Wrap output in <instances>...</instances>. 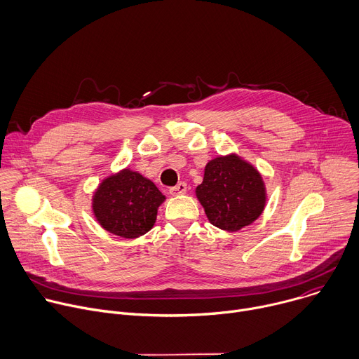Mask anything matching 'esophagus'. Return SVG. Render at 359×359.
<instances>
[{
	"instance_id": "esophagus-1",
	"label": "esophagus",
	"mask_w": 359,
	"mask_h": 359,
	"mask_svg": "<svg viewBox=\"0 0 359 359\" xmlns=\"http://www.w3.org/2000/svg\"><path fill=\"white\" fill-rule=\"evenodd\" d=\"M186 190H187V184H186V183H179V184L170 187V189H169V193H170L172 196H179V194H184Z\"/></svg>"
}]
</instances>
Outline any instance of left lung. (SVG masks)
Masks as SVG:
<instances>
[{
	"mask_svg": "<svg viewBox=\"0 0 359 359\" xmlns=\"http://www.w3.org/2000/svg\"><path fill=\"white\" fill-rule=\"evenodd\" d=\"M196 197L213 226L238 231L262 216L267 190L257 169L237 153H229L208 162Z\"/></svg>",
	"mask_w": 359,
	"mask_h": 359,
	"instance_id": "left-lung-1",
	"label": "left lung"
}]
</instances>
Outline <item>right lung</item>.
I'll use <instances>...</instances> for the list:
<instances>
[{
  "label": "right lung",
  "instance_id": "obj_1",
  "mask_svg": "<svg viewBox=\"0 0 359 359\" xmlns=\"http://www.w3.org/2000/svg\"><path fill=\"white\" fill-rule=\"evenodd\" d=\"M165 200L166 196L150 179L125 168L97 184L92 196V213L104 230L133 240L155 226L158 209Z\"/></svg>",
  "mask_w": 359,
  "mask_h": 359
}]
</instances>
